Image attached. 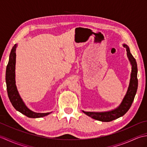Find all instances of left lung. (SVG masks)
<instances>
[{"instance_id":"1","label":"left lung","mask_w":147,"mask_h":147,"mask_svg":"<svg viewBox=\"0 0 147 147\" xmlns=\"http://www.w3.org/2000/svg\"><path fill=\"white\" fill-rule=\"evenodd\" d=\"M123 46L126 49L127 56L132 66L131 78L127 92L123 99V101L121 102V104L114 110L102 112H85L82 111L85 114L94 119L102 122H110L123 116L128 111L132 105L134 98H135L137 88H138V78H137L138 69H137V64L135 59L131 54L128 46L125 44H124Z\"/></svg>"}]
</instances>
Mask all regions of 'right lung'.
<instances>
[{
    "instance_id": "obj_1",
    "label": "right lung",
    "mask_w": 147,
    "mask_h": 147,
    "mask_svg": "<svg viewBox=\"0 0 147 147\" xmlns=\"http://www.w3.org/2000/svg\"><path fill=\"white\" fill-rule=\"evenodd\" d=\"M17 44H15L12 47L10 55H9V62L6 67L5 73V82L7 85V91L9 98L10 100L12 105L16 110L20 112L26 116L31 118H38L46 116L52 112L47 113H37L28 108L24 104L23 100L19 94L16 85L15 80V65H16V50Z\"/></svg>"
}]
</instances>
